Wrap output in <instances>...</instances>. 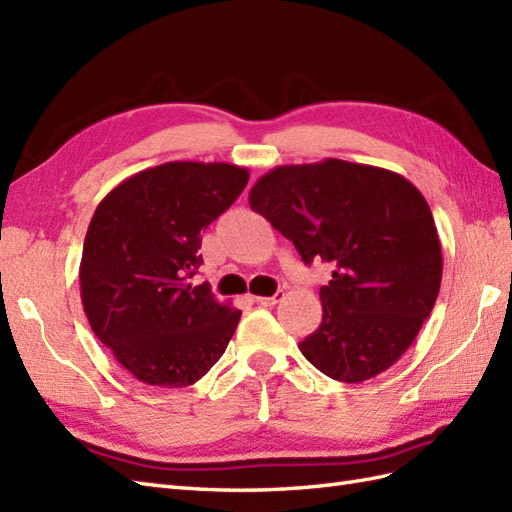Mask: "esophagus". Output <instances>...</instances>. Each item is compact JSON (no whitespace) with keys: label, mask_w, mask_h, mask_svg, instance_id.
Masks as SVG:
<instances>
[{"label":"esophagus","mask_w":512,"mask_h":512,"mask_svg":"<svg viewBox=\"0 0 512 512\" xmlns=\"http://www.w3.org/2000/svg\"><path fill=\"white\" fill-rule=\"evenodd\" d=\"M281 296H283V290H279L277 294H272V296H255V303L261 305V307H272V305L279 303Z\"/></svg>","instance_id":"esophagus-1"}]
</instances>
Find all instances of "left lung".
Instances as JSON below:
<instances>
[{
    "label": "left lung",
    "mask_w": 512,
    "mask_h": 512,
    "mask_svg": "<svg viewBox=\"0 0 512 512\" xmlns=\"http://www.w3.org/2000/svg\"><path fill=\"white\" fill-rule=\"evenodd\" d=\"M248 203L305 264H333L322 324L298 344L305 359L342 383L389 370L439 296L441 242L422 192L391 170L329 157L272 168Z\"/></svg>",
    "instance_id": "8db88e82"
}]
</instances>
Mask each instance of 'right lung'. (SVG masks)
Masks as SVG:
<instances>
[{
  "mask_svg": "<svg viewBox=\"0 0 512 512\" xmlns=\"http://www.w3.org/2000/svg\"><path fill=\"white\" fill-rule=\"evenodd\" d=\"M248 183L225 162H166L131 175L90 220L80 290L90 329L153 387H188L222 357L242 311L192 285L201 233Z\"/></svg>",
  "mask_w": 512,
  "mask_h": 512,
  "instance_id": "right-lung-1",
  "label": "right lung"
}]
</instances>
